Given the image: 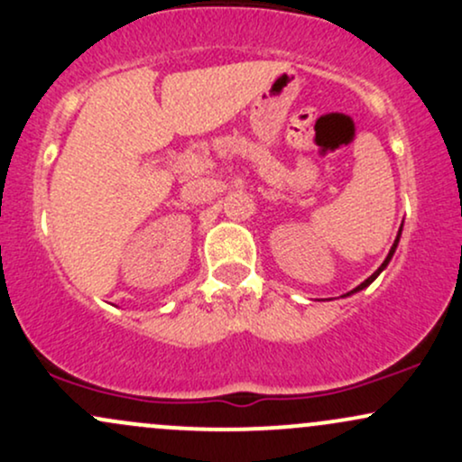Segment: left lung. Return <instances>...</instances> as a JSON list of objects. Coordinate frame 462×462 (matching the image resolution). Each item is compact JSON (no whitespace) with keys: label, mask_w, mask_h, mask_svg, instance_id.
Listing matches in <instances>:
<instances>
[{"label":"left lung","mask_w":462,"mask_h":462,"mask_svg":"<svg viewBox=\"0 0 462 462\" xmlns=\"http://www.w3.org/2000/svg\"><path fill=\"white\" fill-rule=\"evenodd\" d=\"M400 235H402V230H400V232H397V238H395L393 247H391L389 256H386V258H384V263H383V264H380V267H378V272H374V273H371V275H369V278H367V280H365V282H363V284H358V286H356V289H354V291H349V293H346V295H352V293H358V291H363V289H365V286H369L371 282H374V280H375V278H378V275H380V273H383V272H384V267H386V264H389V263H391V258H393V254H395V249H397V243H400Z\"/></svg>","instance_id":"left-lung-1"}]
</instances>
